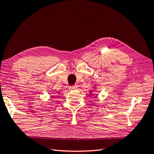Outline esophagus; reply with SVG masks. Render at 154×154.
I'll list each match as a JSON object with an SVG mask.
<instances>
[{"instance_id":"1","label":"esophagus","mask_w":154,"mask_h":154,"mask_svg":"<svg viewBox=\"0 0 154 154\" xmlns=\"http://www.w3.org/2000/svg\"><path fill=\"white\" fill-rule=\"evenodd\" d=\"M69 89L71 90H75V89H77V85H71L69 87Z\"/></svg>"}]
</instances>
